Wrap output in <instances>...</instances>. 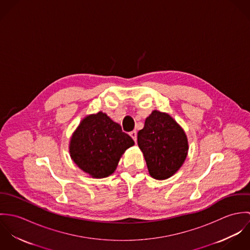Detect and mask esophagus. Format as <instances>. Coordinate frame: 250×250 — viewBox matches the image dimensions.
I'll return each mask as SVG.
<instances>
[{"label":"esophagus","mask_w":250,"mask_h":250,"mask_svg":"<svg viewBox=\"0 0 250 250\" xmlns=\"http://www.w3.org/2000/svg\"><path fill=\"white\" fill-rule=\"evenodd\" d=\"M130 136H131V138L136 142L137 141V132L136 131H132V132H130Z\"/></svg>","instance_id":"obj_1"}]
</instances>
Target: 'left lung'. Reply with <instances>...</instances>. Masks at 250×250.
<instances>
[{
  "instance_id": "1",
  "label": "left lung",
  "mask_w": 250,
  "mask_h": 250,
  "mask_svg": "<svg viewBox=\"0 0 250 250\" xmlns=\"http://www.w3.org/2000/svg\"><path fill=\"white\" fill-rule=\"evenodd\" d=\"M148 171L153 178L172 176L184 164L188 154V140L177 122L167 113L154 110L138 133Z\"/></svg>"
}]
</instances>
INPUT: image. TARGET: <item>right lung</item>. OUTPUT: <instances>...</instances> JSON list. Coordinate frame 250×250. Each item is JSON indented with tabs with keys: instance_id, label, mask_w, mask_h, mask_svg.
I'll list each match as a JSON object with an SVG mask.
<instances>
[{
	"instance_id": "1",
	"label": "right lung",
	"mask_w": 250,
	"mask_h": 250,
	"mask_svg": "<svg viewBox=\"0 0 250 250\" xmlns=\"http://www.w3.org/2000/svg\"><path fill=\"white\" fill-rule=\"evenodd\" d=\"M134 144L118 123L100 111L81 122L72 136L70 156L84 172L104 178L113 173L122 154Z\"/></svg>"
}]
</instances>
